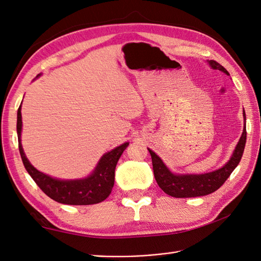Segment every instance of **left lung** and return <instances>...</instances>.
Listing matches in <instances>:
<instances>
[{"instance_id": "obj_1", "label": "left lung", "mask_w": 261, "mask_h": 261, "mask_svg": "<svg viewBox=\"0 0 261 261\" xmlns=\"http://www.w3.org/2000/svg\"><path fill=\"white\" fill-rule=\"evenodd\" d=\"M208 63L213 69L220 70L225 72L226 74H229L228 71L221 64L214 61V60H210ZM244 118L246 120L245 111ZM246 139L247 131L246 128H244V132H242L239 139L237 147H236L231 158L226 165L216 171L202 174H174L169 170L167 166L152 150L148 149L151 154V159H152L153 173L156 184L167 195L174 198H193L210 195V193L215 192L225 184L229 175L239 165L245 150Z\"/></svg>"}]
</instances>
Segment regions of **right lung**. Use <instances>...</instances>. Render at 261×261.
<instances>
[{
	"label": "right lung",
	"instance_id": "1",
	"mask_svg": "<svg viewBox=\"0 0 261 261\" xmlns=\"http://www.w3.org/2000/svg\"><path fill=\"white\" fill-rule=\"evenodd\" d=\"M38 76H40V74ZM16 131L20 154L27 171L47 197L53 199L54 201L64 204L87 205L99 203L106 200L111 193L114 185V170H116L117 163L121 154L129 145V142H125L103 154L93 172L89 177L75 180H61L52 178L50 175L36 170L25 156L21 143V106L17 110Z\"/></svg>",
	"mask_w": 261,
	"mask_h": 261
}]
</instances>
